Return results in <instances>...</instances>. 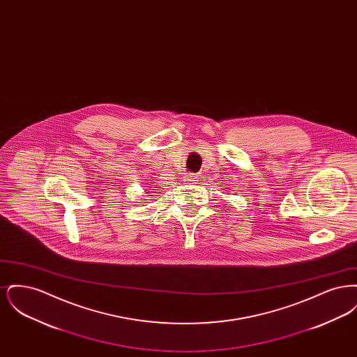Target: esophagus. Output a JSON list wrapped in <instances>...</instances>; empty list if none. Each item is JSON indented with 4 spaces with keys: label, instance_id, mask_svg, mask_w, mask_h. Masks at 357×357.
<instances>
[{
    "label": "esophagus",
    "instance_id": "obj_1",
    "mask_svg": "<svg viewBox=\"0 0 357 357\" xmlns=\"http://www.w3.org/2000/svg\"><path fill=\"white\" fill-rule=\"evenodd\" d=\"M185 178H186V181H191V182H192V181H194V179H197V178H195V176H194V175H192V174H187L186 176H185Z\"/></svg>",
    "mask_w": 357,
    "mask_h": 357
}]
</instances>
